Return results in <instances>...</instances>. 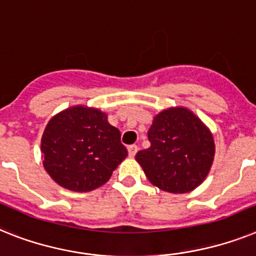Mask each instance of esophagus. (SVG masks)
I'll list each match as a JSON object with an SVG mask.
<instances>
[{"instance_id":"1","label":"esophagus","mask_w":256,"mask_h":256,"mask_svg":"<svg viewBox=\"0 0 256 256\" xmlns=\"http://www.w3.org/2000/svg\"><path fill=\"white\" fill-rule=\"evenodd\" d=\"M128 156L134 158L135 154L138 152V146H135V144H132V146L128 147Z\"/></svg>"}]
</instances>
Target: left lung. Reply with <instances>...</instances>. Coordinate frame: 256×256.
Wrapping results in <instances>:
<instances>
[{"instance_id":"left-lung-1","label":"left lung","mask_w":256,"mask_h":256,"mask_svg":"<svg viewBox=\"0 0 256 256\" xmlns=\"http://www.w3.org/2000/svg\"><path fill=\"white\" fill-rule=\"evenodd\" d=\"M151 146L136 162L151 184L171 193H186L205 180L214 159L209 128L186 108H170L155 116L148 130Z\"/></svg>"}]
</instances>
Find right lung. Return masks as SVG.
Instances as JSON below:
<instances>
[{
    "label": "right lung",
    "mask_w": 256,
    "mask_h": 256,
    "mask_svg": "<svg viewBox=\"0 0 256 256\" xmlns=\"http://www.w3.org/2000/svg\"><path fill=\"white\" fill-rule=\"evenodd\" d=\"M43 166L54 182L74 192L104 186L128 156L121 132L94 108H68L50 120L40 143Z\"/></svg>",
    "instance_id": "add662e5"
}]
</instances>
